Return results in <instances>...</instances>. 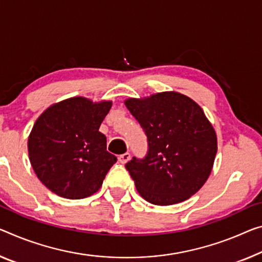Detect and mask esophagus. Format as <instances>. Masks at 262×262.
Wrapping results in <instances>:
<instances>
[{
  "mask_svg": "<svg viewBox=\"0 0 262 262\" xmlns=\"http://www.w3.org/2000/svg\"><path fill=\"white\" fill-rule=\"evenodd\" d=\"M130 158H131V155L128 154V152H126V154L120 155V156L118 157V160H119L120 164H125V163L128 162V160H130Z\"/></svg>",
  "mask_w": 262,
  "mask_h": 262,
  "instance_id": "esophagus-1",
  "label": "esophagus"
}]
</instances>
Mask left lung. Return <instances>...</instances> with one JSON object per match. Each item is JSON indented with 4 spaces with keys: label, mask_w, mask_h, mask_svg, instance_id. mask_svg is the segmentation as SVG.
<instances>
[{
    "label": "left lung",
    "mask_w": 262,
    "mask_h": 262,
    "mask_svg": "<svg viewBox=\"0 0 262 262\" xmlns=\"http://www.w3.org/2000/svg\"><path fill=\"white\" fill-rule=\"evenodd\" d=\"M125 105L147 138L146 155L125 164L139 194L151 204L173 205L198 192L218 148L201 107L178 92L128 98Z\"/></svg>",
    "instance_id": "left-lung-1"
}]
</instances>
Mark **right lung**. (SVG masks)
<instances>
[{
	"mask_svg": "<svg viewBox=\"0 0 262 262\" xmlns=\"http://www.w3.org/2000/svg\"><path fill=\"white\" fill-rule=\"evenodd\" d=\"M111 102L74 97L47 108L28 140L31 166L44 186L67 199L86 198L102 186L116 156L99 126Z\"/></svg>",
	"mask_w": 262,
	"mask_h": 262,
	"instance_id": "add662e5",
	"label": "right lung"
}]
</instances>
